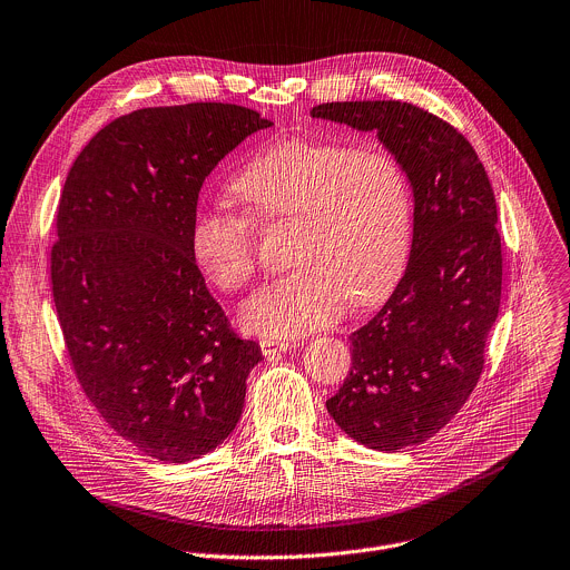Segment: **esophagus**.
Instances as JSON below:
<instances>
[{
	"mask_svg": "<svg viewBox=\"0 0 570 570\" xmlns=\"http://www.w3.org/2000/svg\"><path fill=\"white\" fill-rule=\"evenodd\" d=\"M259 346H262V353H264L266 357H275V355H279V353L288 351V348H291V342L264 337V340H259Z\"/></svg>",
	"mask_w": 570,
	"mask_h": 570,
	"instance_id": "1",
	"label": "esophagus"
}]
</instances>
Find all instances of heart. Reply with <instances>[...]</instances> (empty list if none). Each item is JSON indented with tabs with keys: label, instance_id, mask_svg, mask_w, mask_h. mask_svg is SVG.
<instances>
[{
	"label": "heart",
	"instance_id": "obj_1",
	"mask_svg": "<svg viewBox=\"0 0 570 570\" xmlns=\"http://www.w3.org/2000/svg\"><path fill=\"white\" fill-rule=\"evenodd\" d=\"M242 215L202 210L189 250L204 277L224 293L257 271L255 226L293 219L295 268L244 304L250 333L295 337L337 322L353 299H383L403 275L412 246V187L403 163L383 147L291 136L262 149L230 185Z\"/></svg>",
	"mask_w": 570,
	"mask_h": 570
}]
</instances>
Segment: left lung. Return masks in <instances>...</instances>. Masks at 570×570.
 Instances as JSON below:
<instances>
[{
  "label": "left lung",
  "mask_w": 570,
  "mask_h": 570,
  "mask_svg": "<svg viewBox=\"0 0 570 570\" xmlns=\"http://www.w3.org/2000/svg\"><path fill=\"white\" fill-rule=\"evenodd\" d=\"M311 116L375 131L414 189L405 275L348 335L351 371L326 401L346 436L396 452L443 430L479 383L501 302L494 193L470 140L412 102H326Z\"/></svg>",
  "instance_id": "left-lung-1"
}]
</instances>
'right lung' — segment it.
<instances>
[{"instance_id": "obj_1", "label": "right lung", "mask_w": 570, "mask_h": 570, "mask_svg": "<svg viewBox=\"0 0 570 570\" xmlns=\"http://www.w3.org/2000/svg\"><path fill=\"white\" fill-rule=\"evenodd\" d=\"M271 125L226 102L138 109L102 127L65 180L51 286L67 353L100 416L151 459L222 445L264 360L210 295L189 228L206 176Z\"/></svg>"}]
</instances>
